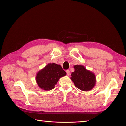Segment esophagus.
Instances as JSON below:
<instances>
[{"label": "esophagus", "mask_w": 126, "mask_h": 126, "mask_svg": "<svg viewBox=\"0 0 126 126\" xmlns=\"http://www.w3.org/2000/svg\"><path fill=\"white\" fill-rule=\"evenodd\" d=\"M66 72H67V75L68 76H69L70 74V70H66Z\"/></svg>", "instance_id": "obj_1"}]
</instances>
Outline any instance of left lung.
<instances>
[{"mask_svg": "<svg viewBox=\"0 0 126 126\" xmlns=\"http://www.w3.org/2000/svg\"><path fill=\"white\" fill-rule=\"evenodd\" d=\"M74 67L75 71L71 74V79L75 86L82 91L92 89L96 83L94 74L81 65H75Z\"/></svg>", "mask_w": 126, "mask_h": 126, "instance_id": "obj_1", "label": "left lung"}]
</instances>
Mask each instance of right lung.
I'll use <instances>...</instances> for the list:
<instances>
[{"instance_id":"right-lung-1","label":"right lung","mask_w":126,"mask_h":126,"mask_svg":"<svg viewBox=\"0 0 126 126\" xmlns=\"http://www.w3.org/2000/svg\"><path fill=\"white\" fill-rule=\"evenodd\" d=\"M66 75V72L59 64L49 63L43 69L38 72L36 81L42 89L50 90L54 88L59 78Z\"/></svg>"}]
</instances>
